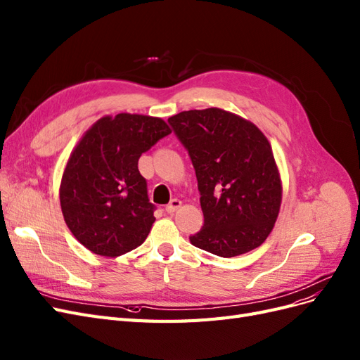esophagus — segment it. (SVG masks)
Wrapping results in <instances>:
<instances>
[{"mask_svg":"<svg viewBox=\"0 0 360 360\" xmlns=\"http://www.w3.org/2000/svg\"><path fill=\"white\" fill-rule=\"evenodd\" d=\"M181 205H182V202L179 199H172L170 203L166 206V212L173 214V212L178 210V207H181Z\"/></svg>","mask_w":360,"mask_h":360,"instance_id":"obj_1","label":"esophagus"}]
</instances>
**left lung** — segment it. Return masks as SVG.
Returning <instances> with one entry per match:
<instances>
[{"label":"left lung","instance_id":"left-lung-1","mask_svg":"<svg viewBox=\"0 0 360 360\" xmlns=\"http://www.w3.org/2000/svg\"><path fill=\"white\" fill-rule=\"evenodd\" d=\"M188 150L205 223L194 247L235 257L260 247L281 205V179L268 139L250 121L211 108L167 120Z\"/></svg>","mask_w":360,"mask_h":360}]
</instances>
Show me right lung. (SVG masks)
<instances>
[{
  "instance_id": "add662e5",
  "label": "right lung",
  "mask_w": 360,
  "mask_h": 360,
  "mask_svg": "<svg viewBox=\"0 0 360 360\" xmlns=\"http://www.w3.org/2000/svg\"><path fill=\"white\" fill-rule=\"evenodd\" d=\"M167 134L163 120L118 113L98 120L80 139L64 170L60 200L68 229L89 251L118 257L142 245L157 207L137 163Z\"/></svg>"
}]
</instances>
